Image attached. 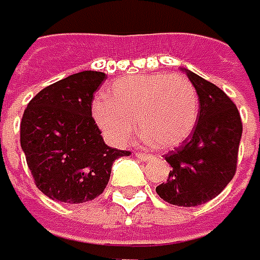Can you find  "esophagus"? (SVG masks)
Returning <instances> with one entry per match:
<instances>
[{
	"label": "esophagus",
	"instance_id": "34e87169",
	"mask_svg": "<svg viewBox=\"0 0 260 260\" xmlns=\"http://www.w3.org/2000/svg\"><path fill=\"white\" fill-rule=\"evenodd\" d=\"M136 157L139 158L140 161H149V159H152V155L151 154H145V152H136Z\"/></svg>",
	"mask_w": 260,
	"mask_h": 260
}]
</instances>
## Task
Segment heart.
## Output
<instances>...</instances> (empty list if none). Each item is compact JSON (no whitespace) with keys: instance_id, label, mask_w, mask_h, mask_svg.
I'll list each match as a JSON object with an SVG mask.
<instances>
[{"instance_id":"heart-1","label":"heart","mask_w":260,"mask_h":260,"mask_svg":"<svg viewBox=\"0 0 260 260\" xmlns=\"http://www.w3.org/2000/svg\"><path fill=\"white\" fill-rule=\"evenodd\" d=\"M198 115V94L183 75L151 74L118 80L105 99L93 103V117L105 136L124 143L138 122L140 133L161 149L186 139Z\"/></svg>"}]
</instances>
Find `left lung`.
Returning a JSON list of instances; mask_svg holds the SVG:
<instances>
[{"label":"left lung","mask_w":260,"mask_h":260,"mask_svg":"<svg viewBox=\"0 0 260 260\" xmlns=\"http://www.w3.org/2000/svg\"><path fill=\"white\" fill-rule=\"evenodd\" d=\"M200 108L192 133L164 158L172 170L155 188L167 203L195 207L220 194L237 172L243 122L235 103L213 83L185 69Z\"/></svg>","instance_id":"8db88e82"}]
</instances>
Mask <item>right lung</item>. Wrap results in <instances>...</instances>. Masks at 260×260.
<instances>
[{"label":"right lung","mask_w":260,"mask_h":260,"mask_svg":"<svg viewBox=\"0 0 260 260\" xmlns=\"http://www.w3.org/2000/svg\"><path fill=\"white\" fill-rule=\"evenodd\" d=\"M103 72L83 71L43 88L20 121V146L37 188L51 200L80 204L102 194L112 162L130 151L109 148L91 117Z\"/></svg>","instance_id":"right-lung-1"}]
</instances>
